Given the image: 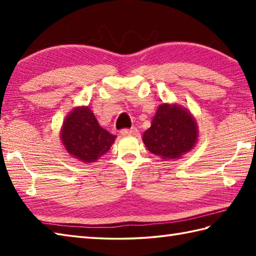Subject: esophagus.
<instances>
[{"mask_svg": "<svg viewBox=\"0 0 256 256\" xmlns=\"http://www.w3.org/2000/svg\"><path fill=\"white\" fill-rule=\"evenodd\" d=\"M121 134L124 135V136H128V135H138V130L136 128H123L122 131H121Z\"/></svg>", "mask_w": 256, "mask_h": 256, "instance_id": "esophagus-1", "label": "esophagus"}]
</instances>
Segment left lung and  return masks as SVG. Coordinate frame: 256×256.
Masks as SVG:
<instances>
[{"mask_svg":"<svg viewBox=\"0 0 256 256\" xmlns=\"http://www.w3.org/2000/svg\"><path fill=\"white\" fill-rule=\"evenodd\" d=\"M198 138V126L186 108L162 103L150 128L143 134L146 148L164 160H175L192 150Z\"/></svg>","mask_w":256,"mask_h":256,"instance_id":"left-lung-1","label":"left lung"}]
</instances>
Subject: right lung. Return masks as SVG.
<instances>
[{
	"mask_svg": "<svg viewBox=\"0 0 256 256\" xmlns=\"http://www.w3.org/2000/svg\"><path fill=\"white\" fill-rule=\"evenodd\" d=\"M116 138L100 126L88 106L74 108L64 118L60 134L68 153L84 162H94L106 154Z\"/></svg>",
	"mask_w": 256,
	"mask_h": 256,
	"instance_id": "add662e5",
	"label": "right lung"
}]
</instances>
